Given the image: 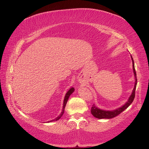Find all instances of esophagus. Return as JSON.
<instances>
[{"label": "esophagus", "mask_w": 149, "mask_h": 149, "mask_svg": "<svg viewBox=\"0 0 149 149\" xmlns=\"http://www.w3.org/2000/svg\"><path fill=\"white\" fill-rule=\"evenodd\" d=\"M79 81L80 82V83H83V81H84V79H83V77L81 76H79Z\"/></svg>", "instance_id": "obj_1"}]
</instances>
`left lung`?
<instances>
[{"instance_id":"obj_1","label":"left lung","mask_w":149,"mask_h":149,"mask_svg":"<svg viewBox=\"0 0 149 149\" xmlns=\"http://www.w3.org/2000/svg\"><path fill=\"white\" fill-rule=\"evenodd\" d=\"M131 56V59L132 61V68H133V72L134 74L135 77V84L134 86V89L132 90V92L131 95V96L129 97L127 102H126L124 105L122 106V107H119V108L116 109L115 110L113 111H106V110H102L99 108H98L95 104L92 106V107L91 108V113L92 114L93 116L99 119H102V118H113L114 117L118 115L119 114L121 113L122 111H123L125 109H127V107L131 105V103L133 102L134 97H135V91H136V84H137V79H136V70L134 68V60L132 59V57Z\"/></svg>"}]
</instances>
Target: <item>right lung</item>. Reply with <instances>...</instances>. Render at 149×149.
Listing matches in <instances>:
<instances>
[{"mask_svg": "<svg viewBox=\"0 0 149 149\" xmlns=\"http://www.w3.org/2000/svg\"><path fill=\"white\" fill-rule=\"evenodd\" d=\"M74 88H71L68 91H67V93H66V95H65V99H64V101H63V109H62V111H61V113H60V115L57 117V118H56L55 119H54V120H50V121H49L48 122H54V121H57V120H58L60 118H61V117L63 116V113H64V111H65V106H66V102H67V101H68V98H69V97L70 96V95L74 92Z\"/></svg>", "mask_w": 149, "mask_h": 149, "instance_id": "right-lung-1", "label": "right lung"}]
</instances>
